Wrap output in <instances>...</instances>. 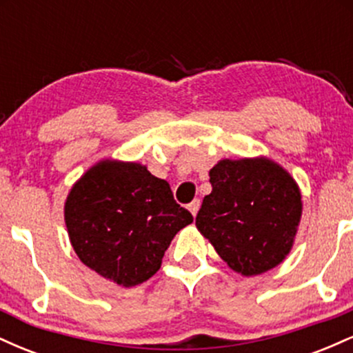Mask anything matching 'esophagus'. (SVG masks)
<instances>
[{
  "label": "esophagus",
  "mask_w": 353,
  "mask_h": 353,
  "mask_svg": "<svg viewBox=\"0 0 353 353\" xmlns=\"http://www.w3.org/2000/svg\"><path fill=\"white\" fill-rule=\"evenodd\" d=\"M199 208H201V201L199 199H194L190 204L188 205V209L190 210V214H192L194 217L197 216V212H199Z\"/></svg>",
  "instance_id": "esophagus-1"
}]
</instances>
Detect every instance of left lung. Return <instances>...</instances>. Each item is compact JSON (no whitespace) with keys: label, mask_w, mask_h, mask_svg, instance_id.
<instances>
[{"label":"left lung","mask_w":353,"mask_h":353,"mask_svg":"<svg viewBox=\"0 0 353 353\" xmlns=\"http://www.w3.org/2000/svg\"><path fill=\"white\" fill-rule=\"evenodd\" d=\"M196 225L222 261L250 277L274 269L294 244L302 196L289 172L265 157L224 159L209 171Z\"/></svg>","instance_id":"left-lung-1"}]
</instances>
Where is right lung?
Instances as JSON below:
<instances>
[{"mask_svg": "<svg viewBox=\"0 0 353 353\" xmlns=\"http://www.w3.org/2000/svg\"><path fill=\"white\" fill-rule=\"evenodd\" d=\"M64 221L84 265L132 287L159 270L174 236L194 219L145 165L106 159L72 185Z\"/></svg>", "mask_w": 353, "mask_h": 353, "instance_id": "obj_1", "label": "right lung"}]
</instances>
